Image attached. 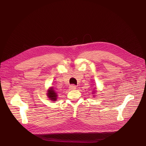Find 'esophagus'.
<instances>
[{"label": "esophagus", "instance_id": "obj_1", "mask_svg": "<svg viewBox=\"0 0 146 146\" xmlns=\"http://www.w3.org/2000/svg\"><path fill=\"white\" fill-rule=\"evenodd\" d=\"M69 89H70V90H74L76 89V86L74 85H72L69 86Z\"/></svg>", "mask_w": 146, "mask_h": 146}]
</instances>
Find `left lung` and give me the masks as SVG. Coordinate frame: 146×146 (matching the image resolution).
Listing matches in <instances>:
<instances>
[{
    "mask_svg": "<svg viewBox=\"0 0 146 146\" xmlns=\"http://www.w3.org/2000/svg\"><path fill=\"white\" fill-rule=\"evenodd\" d=\"M95 92H96V90H94V94H95Z\"/></svg>",
    "mask_w": 146,
    "mask_h": 146,
    "instance_id": "8db88e82",
    "label": "left lung"
}]
</instances>
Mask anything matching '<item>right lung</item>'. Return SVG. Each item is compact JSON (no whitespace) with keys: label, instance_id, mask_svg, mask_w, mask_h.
Segmentation results:
<instances>
[{"label":"right lung","instance_id":"add662e5","mask_svg":"<svg viewBox=\"0 0 146 146\" xmlns=\"http://www.w3.org/2000/svg\"><path fill=\"white\" fill-rule=\"evenodd\" d=\"M47 92V96L48 98L51 100V101H56L57 100V93L55 90H54L53 88L51 87L48 90Z\"/></svg>","mask_w":146,"mask_h":146}]
</instances>
